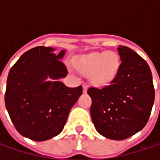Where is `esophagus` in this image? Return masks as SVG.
I'll list each match as a JSON object with an SVG mask.
<instances>
[{
    "label": "esophagus",
    "mask_w": 160,
    "mask_h": 160,
    "mask_svg": "<svg viewBox=\"0 0 160 160\" xmlns=\"http://www.w3.org/2000/svg\"><path fill=\"white\" fill-rule=\"evenodd\" d=\"M82 88H83V92H87V90H88V86H87V84H83V85H82Z\"/></svg>",
    "instance_id": "esophagus-1"
}]
</instances>
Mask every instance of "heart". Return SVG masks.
I'll use <instances>...</instances> for the list:
<instances>
[{
	"label": "heart",
	"instance_id": "1",
	"mask_svg": "<svg viewBox=\"0 0 160 160\" xmlns=\"http://www.w3.org/2000/svg\"><path fill=\"white\" fill-rule=\"evenodd\" d=\"M74 64L81 72L89 74L93 84L106 85L117 76L120 62L117 52L108 51L79 56L75 59Z\"/></svg>",
	"mask_w": 160,
	"mask_h": 160
}]
</instances>
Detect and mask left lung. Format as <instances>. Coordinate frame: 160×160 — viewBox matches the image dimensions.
Returning a JSON list of instances; mask_svg holds the SVG:
<instances>
[{
	"label": "left lung",
	"instance_id": "1",
	"mask_svg": "<svg viewBox=\"0 0 160 160\" xmlns=\"http://www.w3.org/2000/svg\"><path fill=\"white\" fill-rule=\"evenodd\" d=\"M117 76L103 88L91 87V117L96 131L112 140H124L146 125L155 99L148 64L133 50L119 45Z\"/></svg>",
	"mask_w": 160,
	"mask_h": 160
}]
</instances>
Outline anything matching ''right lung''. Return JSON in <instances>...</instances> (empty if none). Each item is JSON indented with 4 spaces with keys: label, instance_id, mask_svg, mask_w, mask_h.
Listing matches in <instances>:
<instances>
[{
    "label": "right lung",
    "instance_id": "1",
    "mask_svg": "<svg viewBox=\"0 0 160 160\" xmlns=\"http://www.w3.org/2000/svg\"><path fill=\"white\" fill-rule=\"evenodd\" d=\"M38 46L26 52L9 71L5 107L16 131L33 141H46L64 129L82 87H67L59 79L68 75L62 50ZM47 78L52 81L46 82Z\"/></svg>",
    "mask_w": 160,
    "mask_h": 160
}]
</instances>
